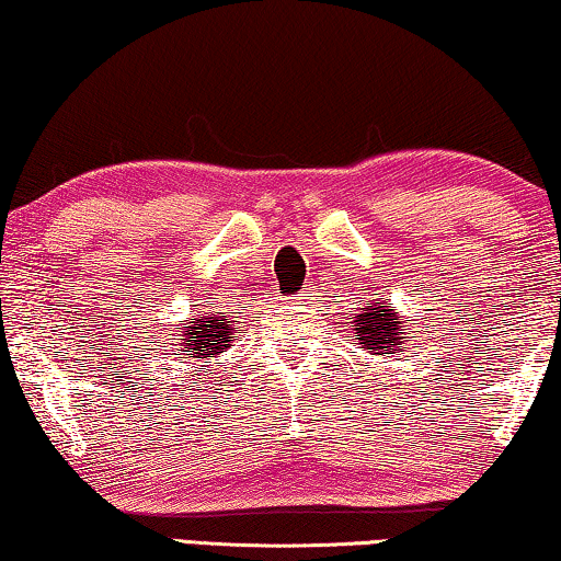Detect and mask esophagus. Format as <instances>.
I'll list each match as a JSON object with an SVG mask.
<instances>
[{
    "instance_id": "34e87169",
    "label": "esophagus",
    "mask_w": 561,
    "mask_h": 561,
    "mask_svg": "<svg viewBox=\"0 0 561 561\" xmlns=\"http://www.w3.org/2000/svg\"><path fill=\"white\" fill-rule=\"evenodd\" d=\"M300 300H304V298H300Z\"/></svg>"
}]
</instances>
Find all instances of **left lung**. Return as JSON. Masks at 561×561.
<instances>
[{
  "mask_svg": "<svg viewBox=\"0 0 561 561\" xmlns=\"http://www.w3.org/2000/svg\"><path fill=\"white\" fill-rule=\"evenodd\" d=\"M360 343L370 351H401L403 346V325L401 318L391 313V306H368L358 318Z\"/></svg>",
  "mask_w": 561,
  "mask_h": 561,
  "instance_id": "1",
  "label": "left lung"
}]
</instances>
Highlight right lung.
Segmentation results:
<instances>
[{"label": "right lung", "mask_w": 561, "mask_h": 561, "mask_svg": "<svg viewBox=\"0 0 561 561\" xmlns=\"http://www.w3.org/2000/svg\"><path fill=\"white\" fill-rule=\"evenodd\" d=\"M183 346L187 348L185 356L191 358H215L222 348L230 346V341L236 339L232 333V321L230 316H218L210 313L191 318V323L183 325Z\"/></svg>", "instance_id": "add662e5"}]
</instances>
